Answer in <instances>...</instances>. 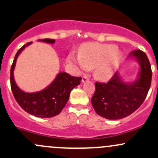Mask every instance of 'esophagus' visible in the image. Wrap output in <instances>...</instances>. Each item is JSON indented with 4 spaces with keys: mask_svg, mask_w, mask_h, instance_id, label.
<instances>
[{
    "mask_svg": "<svg viewBox=\"0 0 158 158\" xmlns=\"http://www.w3.org/2000/svg\"><path fill=\"white\" fill-rule=\"evenodd\" d=\"M89 79V76H84L83 77H82V81L83 82H86V81H88Z\"/></svg>",
    "mask_w": 158,
    "mask_h": 158,
    "instance_id": "obj_1",
    "label": "esophagus"
}]
</instances>
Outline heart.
<instances>
[{"label":"heart","mask_w":158,"mask_h":158,"mask_svg":"<svg viewBox=\"0 0 158 158\" xmlns=\"http://www.w3.org/2000/svg\"><path fill=\"white\" fill-rule=\"evenodd\" d=\"M117 50V47L114 44L89 43L79 50V59L71 57V60L83 69L95 68L97 76L107 79L111 76L120 58Z\"/></svg>","instance_id":"obj_1"}]
</instances>
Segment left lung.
I'll list each match as a JSON object with an SVG mask.
<instances>
[{"instance_id": "left-lung-1", "label": "left lung", "mask_w": 158, "mask_h": 158, "mask_svg": "<svg viewBox=\"0 0 158 158\" xmlns=\"http://www.w3.org/2000/svg\"><path fill=\"white\" fill-rule=\"evenodd\" d=\"M130 55L139 61L141 71L138 80L127 84L116 73L107 82H95L92 104L98 115L109 119H122L132 114L146 98L152 83V72L145 52L134 50Z\"/></svg>"}]
</instances>
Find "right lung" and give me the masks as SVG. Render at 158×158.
<instances>
[{
    "label": "right lung",
    "mask_w": 158,
    "mask_h": 158,
    "mask_svg": "<svg viewBox=\"0 0 158 158\" xmlns=\"http://www.w3.org/2000/svg\"><path fill=\"white\" fill-rule=\"evenodd\" d=\"M40 41L54 44V39H39ZM28 42L19 49L16 54L10 69V87L14 98L22 108L35 117H52L57 115L65 107L73 89L80 84L82 78L75 77L66 73H60L48 87L44 90L35 93H26L18 88L13 79V69L18 55L26 46Z\"/></svg>",
    "instance_id": "obj_1"
}]
</instances>
